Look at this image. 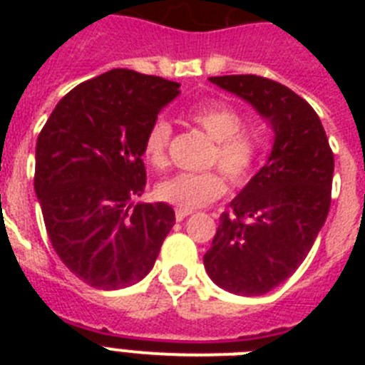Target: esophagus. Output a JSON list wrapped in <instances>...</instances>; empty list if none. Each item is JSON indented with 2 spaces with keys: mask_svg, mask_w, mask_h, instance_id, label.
Listing matches in <instances>:
<instances>
[{
  "mask_svg": "<svg viewBox=\"0 0 365 365\" xmlns=\"http://www.w3.org/2000/svg\"><path fill=\"white\" fill-rule=\"evenodd\" d=\"M190 214H192V210H188V208H177V210H175V219H177V221H182V219L188 217Z\"/></svg>",
  "mask_w": 365,
  "mask_h": 365,
  "instance_id": "esophagus-1",
  "label": "esophagus"
}]
</instances>
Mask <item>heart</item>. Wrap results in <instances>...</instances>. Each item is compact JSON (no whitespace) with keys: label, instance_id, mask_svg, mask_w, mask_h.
I'll return each mask as SVG.
<instances>
[{"label":"heart","instance_id":"1","mask_svg":"<svg viewBox=\"0 0 365 365\" xmlns=\"http://www.w3.org/2000/svg\"><path fill=\"white\" fill-rule=\"evenodd\" d=\"M186 117L215 140L210 164L219 170L199 173H177L157 186V195L163 201L179 208H199L217 201L228 188L227 177L234 186H245L259 170L263 146L256 135L245 131V117L240 109L222 102L193 106ZM172 143V125L157 118L144 135V159L153 168L168 166V150ZM227 175L225 176L224 173Z\"/></svg>","mask_w":365,"mask_h":365}]
</instances>
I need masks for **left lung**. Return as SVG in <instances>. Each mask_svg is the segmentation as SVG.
<instances>
[{
	"instance_id": "1",
	"label": "left lung",
	"mask_w": 365,
	"mask_h": 365,
	"mask_svg": "<svg viewBox=\"0 0 365 365\" xmlns=\"http://www.w3.org/2000/svg\"><path fill=\"white\" fill-rule=\"evenodd\" d=\"M272 124V153L222 212L206 272L219 287L259 296L291 278L331 206L334 155L314 109L292 89L256 74L212 76Z\"/></svg>"
}]
</instances>
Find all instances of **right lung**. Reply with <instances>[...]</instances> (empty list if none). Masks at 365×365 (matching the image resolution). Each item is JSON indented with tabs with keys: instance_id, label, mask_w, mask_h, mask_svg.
I'll return each mask as SVG.
<instances>
[{
	"instance_id": "obj_1",
	"label": "right lung",
	"mask_w": 365,
	"mask_h": 365,
	"mask_svg": "<svg viewBox=\"0 0 365 365\" xmlns=\"http://www.w3.org/2000/svg\"><path fill=\"white\" fill-rule=\"evenodd\" d=\"M179 83L111 69L71 89L38 135L34 190L63 265L95 289L115 291L153 269L175 225L166 202H138L143 143Z\"/></svg>"
}]
</instances>
